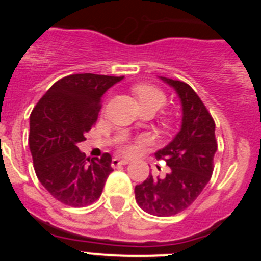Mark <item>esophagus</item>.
Listing matches in <instances>:
<instances>
[{
  "label": "esophagus",
  "instance_id": "esophagus-1",
  "mask_svg": "<svg viewBox=\"0 0 261 261\" xmlns=\"http://www.w3.org/2000/svg\"><path fill=\"white\" fill-rule=\"evenodd\" d=\"M128 163H129V161H126V159L114 158V159H112V162H111V166H112V167H119V166L128 165Z\"/></svg>",
  "mask_w": 261,
  "mask_h": 261
}]
</instances>
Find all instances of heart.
<instances>
[{"instance_id": "heart-1", "label": "heart", "mask_w": 261, "mask_h": 261, "mask_svg": "<svg viewBox=\"0 0 261 261\" xmlns=\"http://www.w3.org/2000/svg\"><path fill=\"white\" fill-rule=\"evenodd\" d=\"M132 91L135 94V96L137 98L138 103L142 107V110L145 112H155L159 108L162 107L163 105L167 100V96L163 93L162 90L159 87L154 86V85L149 84H137L132 87ZM163 125H167L168 120L163 119L162 120ZM142 142V138H138L137 141H130V140H124L121 144H120V151L124 154H130L135 153L137 150L138 145Z\"/></svg>"}]
</instances>
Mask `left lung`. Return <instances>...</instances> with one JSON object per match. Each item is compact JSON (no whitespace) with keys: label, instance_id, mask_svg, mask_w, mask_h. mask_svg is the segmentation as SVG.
<instances>
[{"label":"left lung","instance_id":"1","mask_svg":"<svg viewBox=\"0 0 261 261\" xmlns=\"http://www.w3.org/2000/svg\"><path fill=\"white\" fill-rule=\"evenodd\" d=\"M175 89L183 107L180 132L155 153L170 167L163 177L149 175L135 188L136 201L146 213L175 216L186 211L211 180L217 151L216 124L195 90L186 82L161 77Z\"/></svg>","mask_w":261,"mask_h":261}]
</instances>
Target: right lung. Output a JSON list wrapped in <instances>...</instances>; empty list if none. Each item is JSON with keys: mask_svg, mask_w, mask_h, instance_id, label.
<instances>
[{"mask_svg": "<svg viewBox=\"0 0 261 261\" xmlns=\"http://www.w3.org/2000/svg\"><path fill=\"white\" fill-rule=\"evenodd\" d=\"M123 77L70 74L49 87L30 116V150L39 181L56 200L86 206L100 197L111 167L108 153L86 158L77 147L95 125L103 94Z\"/></svg>", "mask_w": 261, "mask_h": 261, "instance_id": "add662e5", "label": "right lung"}]
</instances>
